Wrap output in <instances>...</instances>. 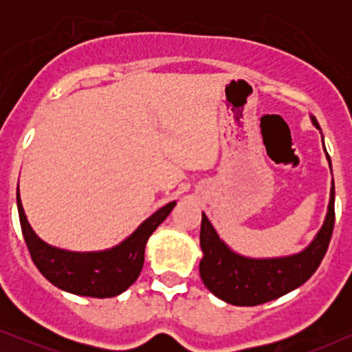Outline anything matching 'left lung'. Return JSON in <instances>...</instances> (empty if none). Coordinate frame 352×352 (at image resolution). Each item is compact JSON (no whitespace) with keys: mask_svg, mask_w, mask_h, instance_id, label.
Here are the masks:
<instances>
[{"mask_svg":"<svg viewBox=\"0 0 352 352\" xmlns=\"http://www.w3.org/2000/svg\"><path fill=\"white\" fill-rule=\"evenodd\" d=\"M311 122L322 134L314 115H311ZM322 142H324V136H322ZM327 160L331 171L329 153H327ZM333 226V181H331L327 214L319 232L305 250H301L300 253L288 254V256L250 258L235 253L223 239H219L206 214L201 213L200 247L204 258L199 267L201 280L214 296L234 306H256L277 300L301 287L320 266L329 248Z\"/></svg>","mask_w":352,"mask_h":352,"instance_id":"left-lung-1","label":"left lung"}]
</instances>
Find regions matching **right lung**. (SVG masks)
Returning a JSON list of instances; mask_svg holds the SVG:
<instances>
[{"label":"right lung","mask_w":352,"mask_h":352,"mask_svg":"<svg viewBox=\"0 0 352 352\" xmlns=\"http://www.w3.org/2000/svg\"><path fill=\"white\" fill-rule=\"evenodd\" d=\"M170 201L141 223L134 232L115 245L100 252H69L38 237L23 211L17 186V210L23 239L30 256L43 276L60 290L80 296L112 298L136 282L144 266L146 243L158 226L175 208Z\"/></svg>","instance_id":"1"}]
</instances>
